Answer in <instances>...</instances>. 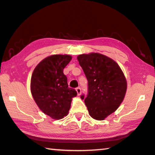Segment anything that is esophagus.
<instances>
[{"label": "esophagus", "instance_id": "esophagus-1", "mask_svg": "<svg viewBox=\"0 0 155 155\" xmlns=\"http://www.w3.org/2000/svg\"><path fill=\"white\" fill-rule=\"evenodd\" d=\"M76 90H77V95L78 96H80L81 95V90L80 87H77L76 89Z\"/></svg>", "mask_w": 155, "mask_h": 155}]
</instances>
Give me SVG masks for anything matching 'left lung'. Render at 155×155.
Listing matches in <instances>:
<instances>
[{
	"instance_id": "left-lung-1",
	"label": "left lung",
	"mask_w": 155,
	"mask_h": 155,
	"mask_svg": "<svg viewBox=\"0 0 155 155\" xmlns=\"http://www.w3.org/2000/svg\"><path fill=\"white\" fill-rule=\"evenodd\" d=\"M88 81L85 100L89 114L92 118L103 120L118 108L124 98L127 88L125 76L114 60L104 54L91 52L77 57Z\"/></svg>"
}]
</instances>
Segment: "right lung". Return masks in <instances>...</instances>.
I'll list each match as a JSON object with an SVG mask.
<instances>
[{"mask_svg":"<svg viewBox=\"0 0 155 155\" xmlns=\"http://www.w3.org/2000/svg\"><path fill=\"white\" fill-rule=\"evenodd\" d=\"M69 54H53L44 59L33 70L31 79V91L37 105L52 119L66 116L75 90L68 87L65 67L71 61Z\"/></svg>","mask_w":155,"mask_h":155,"instance_id":"1","label":"right lung"}]
</instances>
